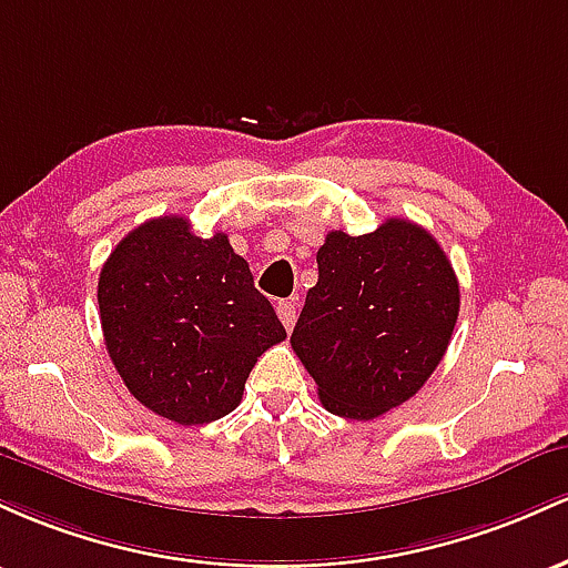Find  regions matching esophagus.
<instances>
[{
    "mask_svg": "<svg viewBox=\"0 0 568 568\" xmlns=\"http://www.w3.org/2000/svg\"><path fill=\"white\" fill-rule=\"evenodd\" d=\"M276 314H278V318H282V324L286 329H292L295 327V318H297V305H295V301H282L276 305Z\"/></svg>",
    "mask_w": 568,
    "mask_h": 568,
    "instance_id": "34e87169",
    "label": "esophagus"
}]
</instances>
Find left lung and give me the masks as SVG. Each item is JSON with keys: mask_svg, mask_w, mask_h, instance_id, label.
I'll use <instances>...</instances> for the list:
<instances>
[{"mask_svg": "<svg viewBox=\"0 0 568 568\" xmlns=\"http://www.w3.org/2000/svg\"><path fill=\"white\" fill-rule=\"evenodd\" d=\"M318 282L290 343L329 413L369 422L403 405L448 352L458 278L435 235L410 220L327 233Z\"/></svg>", "mask_w": 568, "mask_h": 568, "instance_id": "obj_1", "label": "left lung"}]
</instances>
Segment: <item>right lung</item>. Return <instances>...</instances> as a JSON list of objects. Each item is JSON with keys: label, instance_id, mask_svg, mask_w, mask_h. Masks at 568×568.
I'll return each mask as SVG.
<instances>
[{"label": "right lung", "instance_id": "right-lung-1", "mask_svg": "<svg viewBox=\"0 0 568 568\" xmlns=\"http://www.w3.org/2000/svg\"><path fill=\"white\" fill-rule=\"evenodd\" d=\"M99 314L129 392L182 426L235 410L257 356L286 337L227 235L201 239L176 214L146 220L114 246Z\"/></svg>", "mask_w": 568, "mask_h": 568}]
</instances>
